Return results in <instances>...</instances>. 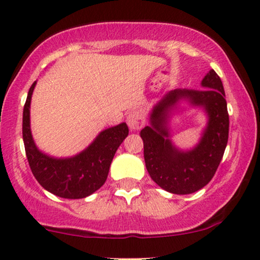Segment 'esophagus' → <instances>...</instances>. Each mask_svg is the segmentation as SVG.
Segmentation results:
<instances>
[{
    "mask_svg": "<svg viewBox=\"0 0 260 260\" xmlns=\"http://www.w3.org/2000/svg\"><path fill=\"white\" fill-rule=\"evenodd\" d=\"M127 123L132 131L140 129L145 124V115L141 110H133L127 116Z\"/></svg>",
    "mask_w": 260,
    "mask_h": 260,
    "instance_id": "esophagus-1",
    "label": "esophagus"
}]
</instances>
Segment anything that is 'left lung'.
Instances as JSON below:
<instances>
[{
    "mask_svg": "<svg viewBox=\"0 0 260 260\" xmlns=\"http://www.w3.org/2000/svg\"><path fill=\"white\" fill-rule=\"evenodd\" d=\"M203 88L175 89L168 92L151 113V126L141 129L144 158L151 178L166 191L186 195L202 189L215 175L228 141L230 116L222 82L214 70L202 79ZM179 99L202 106L209 123L200 143L190 151L172 145L166 128L168 113Z\"/></svg>",
    "mask_w": 260,
    "mask_h": 260,
    "instance_id": "1",
    "label": "left lung"
}]
</instances>
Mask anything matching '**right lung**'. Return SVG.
Here are the masks:
<instances>
[{
  "label": "right lung",
  "mask_w": 260,
  "mask_h": 260,
  "mask_svg": "<svg viewBox=\"0 0 260 260\" xmlns=\"http://www.w3.org/2000/svg\"><path fill=\"white\" fill-rule=\"evenodd\" d=\"M34 82L23 107L22 138L32 174L39 184L63 199H84L105 184L117 147L128 136L127 124L107 128L91 145L71 158H53L38 150L30 133L29 107Z\"/></svg>",
  "instance_id": "obj_1"
}]
</instances>
